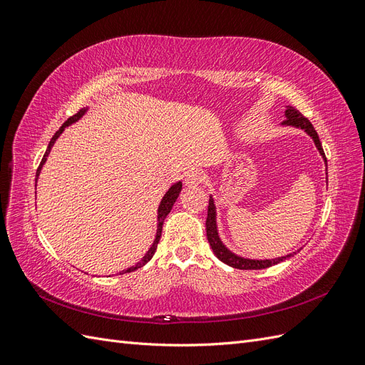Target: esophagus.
<instances>
[{
	"instance_id": "obj_1",
	"label": "esophagus",
	"mask_w": 365,
	"mask_h": 365,
	"mask_svg": "<svg viewBox=\"0 0 365 365\" xmlns=\"http://www.w3.org/2000/svg\"><path fill=\"white\" fill-rule=\"evenodd\" d=\"M185 185L187 187H195L200 185L204 181V173L201 170H189L185 175Z\"/></svg>"
}]
</instances>
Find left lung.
Here are the masks:
<instances>
[{"instance_id": "8db88e82", "label": "left lung", "mask_w": 365, "mask_h": 365, "mask_svg": "<svg viewBox=\"0 0 365 365\" xmlns=\"http://www.w3.org/2000/svg\"><path fill=\"white\" fill-rule=\"evenodd\" d=\"M284 117L286 120L282 123V126H292L297 129H303L306 134L311 137L315 143V148L318 149L319 155L323 157L324 164H326V172H327V160L324 155V150L322 148V141L318 138L317 130L314 129L312 123L309 121L306 117H303L300 113L297 111L295 108L292 106H286L284 109ZM327 175V173H326ZM205 230H207V239H208V244L212 247L215 256L220 260L224 262L228 267H233L237 269H263V268H269L272 264H277L286 259L292 257L294 254H297L300 250H297L291 254H286V256L282 257H275V259H248V257H242L239 254L231 251L219 236V230H217V212H216V204H215V197L213 195H210V200H208V212H207V220H205Z\"/></svg>"}]
</instances>
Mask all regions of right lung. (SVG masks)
Segmentation results:
<instances>
[{
	"instance_id": "obj_1",
	"label": "right lung",
	"mask_w": 365,
	"mask_h": 365,
	"mask_svg": "<svg viewBox=\"0 0 365 365\" xmlns=\"http://www.w3.org/2000/svg\"><path fill=\"white\" fill-rule=\"evenodd\" d=\"M88 109H90V106L82 108L79 113L74 114L73 117H70L67 121H65V123L59 128V130L56 132V134L53 135V138H51L50 143H48V148H47L46 153H43V158H42V161H41V164H39V168H38V170H36V180H35L36 182H38V180H39V175H41V170H42V168H43V164H46V161H47V158H48V155H50L51 148L54 146V143L58 141V138L61 137V134L65 130V128L73 125V123H76V121H79V120L86 114ZM181 189H182V181H176V182L172 184L170 189L164 193V196L161 197V201H160L158 210H157V233H155V239H153V244H152L150 248L146 251L145 256L141 257L140 262H137L135 264H132V267H129L128 269H123L120 274L132 272V271H135V269H138V268H141V267H145V264L153 257V254H155V251H157V245H158V242H160V237H161V230H163L164 219H165V216H168V215L170 213V210H172L175 201L178 200V196H180V193H181Z\"/></svg>"
}]
</instances>
